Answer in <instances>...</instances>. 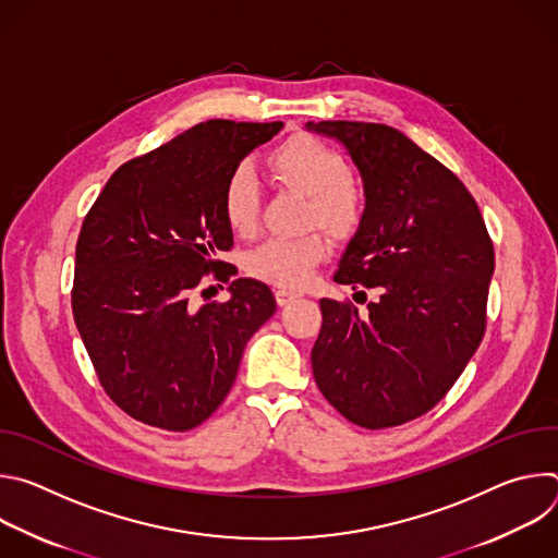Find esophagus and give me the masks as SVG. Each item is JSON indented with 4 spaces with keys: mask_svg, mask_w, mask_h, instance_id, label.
Returning a JSON list of instances; mask_svg holds the SVG:
<instances>
[{
    "mask_svg": "<svg viewBox=\"0 0 558 558\" xmlns=\"http://www.w3.org/2000/svg\"><path fill=\"white\" fill-rule=\"evenodd\" d=\"M302 293L300 291H291V289H278L276 291V302L280 304V306H284V304H289V302H293L295 298H300Z\"/></svg>",
    "mask_w": 558,
    "mask_h": 558,
    "instance_id": "obj_1",
    "label": "esophagus"
}]
</instances>
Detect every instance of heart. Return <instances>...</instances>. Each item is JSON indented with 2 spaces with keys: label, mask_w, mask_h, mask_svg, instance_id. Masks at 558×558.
<instances>
[{
  "label": "heart",
  "mask_w": 558,
  "mask_h": 558,
  "mask_svg": "<svg viewBox=\"0 0 558 558\" xmlns=\"http://www.w3.org/2000/svg\"><path fill=\"white\" fill-rule=\"evenodd\" d=\"M269 168L289 187L308 196L306 222H317L333 235L353 233L364 218V192L351 179V168L333 145L308 136H291L269 156ZM260 185L247 166H238L222 187V216L238 235H250L258 225ZM329 254L320 231L300 235H271L254 247L245 267L250 276L282 287L300 289L311 282L317 265Z\"/></svg>",
  "instance_id": "obj_1"
}]
</instances>
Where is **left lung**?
Here are the masks:
<instances>
[{
    "mask_svg": "<svg viewBox=\"0 0 558 558\" xmlns=\"http://www.w3.org/2000/svg\"><path fill=\"white\" fill-rule=\"evenodd\" d=\"M306 128L344 143L366 192L333 280L379 293L366 311L320 300L313 377L349 422L400 426L444 400L484 340L490 233L465 185L400 130L362 121Z\"/></svg>",
    "mask_w": 558,
    "mask_h": 558,
    "instance_id": "1",
    "label": "left lung"
}]
</instances>
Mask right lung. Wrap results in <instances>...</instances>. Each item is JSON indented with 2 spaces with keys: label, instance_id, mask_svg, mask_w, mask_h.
<instances>
[{
  "label": "right lung",
  "instance_id": "add662e5",
  "mask_svg": "<svg viewBox=\"0 0 558 558\" xmlns=\"http://www.w3.org/2000/svg\"><path fill=\"white\" fill-rule=\"evenodd\" d=\"M282 125L198 123L123 163L84 218L74 325L104 390L136 422L174 433L203 424L276 311L267 284L231 280L238 269L216 254L233 247L222 216L227 177ZM209 272L232 282V298L194 307Z\"/></svg>",
  "mask_w": 558,
  "mask_h": 558
}]
</instances>
